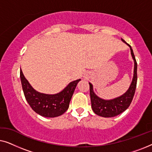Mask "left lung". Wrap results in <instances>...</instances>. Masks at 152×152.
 <instances>
[{
    "instance_id": "obj_1",
    "label": "left lung",
    "mask_w": 152,
    "mask_h": 152,
    "mask_svg": "<svg viewBox=\"0 0 152 152\" xmlns=\"http://www.w3.org/2000/svg\"><path fill=\"white\" fill-rule=\"evenodd\" d=\"M121 39L123 42L126 43L130 47L131 54H132V58L134 61V77H133L129 88L125 93H124L121 96L113 99H110V100H106V99H103L97 96L93 91V85L91 83H89L92 109L95 114H97V115L102 116V117H115V116L124 112L129 107L131 103H132L135 94V91H136L137 84V62L131 45L126 43L122 39Z\"/></svg>"
}]
</instances>
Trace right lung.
I'll use <instances>...</instances> for the list:
<instances>
[{"label":"right lung","instance_id":"right-lung-1","mask_svg":"<svg viewBox=\"0 0 152 152\" xmlns=\"http://www.w3.org/2000/svg\"><path fill=\"white\" fill-rule=\"evenodd\" d=\"M20 77L25 97L29 105L37 113L46 118L57 117L67 111L77 84L81 80L79 79L70 82L59 93L48 95L35 91L24 77L21 70Z\"/></svg>","mask_w":152,"mask_h":152}]
</instances>
